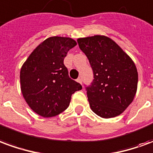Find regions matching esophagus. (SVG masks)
<instances>
[{
	"instance_id": "1",
	"label": "esophagus",
	"mask_w": 153,
	"mask_h": 153,
	"mask_svg": "<svg viewBox=\"0 0 153 153\" xmlns=\"http://www.w3.org/2000/svg\"><path fill=\"white\" fill-rule=\"evenodd\" d=\"M77 82H79V83L82 84V79H81V78H78V79H77Z\"/></svg>"
}]
</instances>
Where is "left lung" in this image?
Instances as JSON below:
<instances>
[{
  "label": "left lung",
  "mask_w": 153,
  "mask_h": 153,
  "mask_svg": "<svg viewBox=\"0 0 153 153\" xmlns=\"http://www.w3.org/2000/svg\"><path fill=\"white\" fill-rule=\"evenodd\" d=\"M93 80L85 85L93 111L102 118L120 115L133 102L138 86V71L131 58L111 38L96 35L79 38Z\"/></svg>",
  "instance_id": "8db88e82"
}]
</instances>
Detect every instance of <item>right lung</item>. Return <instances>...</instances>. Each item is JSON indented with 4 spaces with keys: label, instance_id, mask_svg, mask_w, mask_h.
Wrapping results in <instances>:
<instances>
[{
    "label": "right lung",
    "instance_id": "1",
    "mask_svg": "<svg viewBox=\"0 0 153 153\" xmlns=\"http://www.w3.org/2000/svg\"><path fill=\"white\" fill-rule=\"evenodd\" d=\"M72 38L51 37L38 46L20 70L22 94L34 112L52 117L67 109L72 94L82 89L71 79L64 59L75 47Z\"/></svg>",
    "mask_w": 153,
    "mask_h": 153
}]
</instances>
